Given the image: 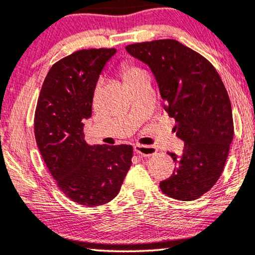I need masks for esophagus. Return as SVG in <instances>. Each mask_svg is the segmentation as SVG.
<instances>
[{"label":"esophagus","instance_id":"obj_1","mask_svg":"<svg viewBox=\"0 0 255 255\" xmlns=\"http://www.w3.org/2000/svg\"><path fill=\"white\" fill-rule=\"evenodd\" d=\"M134 151L136 152L137 155H141V156H145V157H148V156H151L154 155L156 151V148L152 147V145H143V144H136L134 145Z\"/></svg>","mask_w":255,"mask_h":255}]
</instances>
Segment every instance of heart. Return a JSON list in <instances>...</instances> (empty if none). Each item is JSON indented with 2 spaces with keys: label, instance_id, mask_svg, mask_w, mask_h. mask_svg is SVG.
<instances>
[{
  "label": "heart",
  "instance_id": "b5f03b06",
  "mask_svg": "<svg viewBox=\"0 0 255 255\" xmlns=\"http://www.w3.org/2000/svg\"><path fill=\"white\" fill-rule=\"evenodd\" d=\"M143 72H144L143 70L138 69V67H136V66L126 65L124 67V77H125V79L127 80V83L130 79H133L134 77H136V76H138V74H141V73H143Z\"/></svg>",
  "mask_w": 255,
  "mask_h": 255
}]
</instances>
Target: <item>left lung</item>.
Returning a JSON list of instances; mask_svg holds the SVG:
<instances>
[{
	"instance_id": "8db88e82",
	"label": "left lung",
	"mask_w": 255,
	"mask_h": 255,
	"mask_svg": "<svg viewBox=\"0 0 255 255\" xmlns=\"http://www.w3.org/2000/svg\"><path fill=\"white\" fill-rule=\"evenodd\" d=\"M126 50L151 70L164 110L176 121V135L184 141L181 156L169 152L177 168L159 188L179 201L199 198L219 179L233 140L226 88L208 59L175 39L130 44Z\"/></svg>"
}]
</instances>
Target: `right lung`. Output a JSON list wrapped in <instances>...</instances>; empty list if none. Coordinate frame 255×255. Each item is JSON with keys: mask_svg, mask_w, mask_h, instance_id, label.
Masks as SVG:
<instances>
[{"mask_svg": "<svg viewBox=\"0 0 255 255\" xmlns=\"http://www.w3.org/2000/svg\"><path fill=\"white\" fill-rule=\"evenodd\" d=\"M115 52L80 50L60 59L50 69L37 101L35 137L40 155L59 189L84 206L111 202L131 165V145H90L84 138L98 79Z\"/></svg>", "mask_w": 255, "mask_h": 255, "instance_id": "1", "label": "right lung"}]
</instances>
